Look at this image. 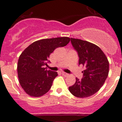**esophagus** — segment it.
<instances>
[{
	"label": "esophagus",
	"instance_id": "esophagus-1",
	"mask_svg": "<svg viewBox=\"0 0 122 122\" xmlns=\"http://www.w3.org/2000/svg\"><path fill=\"white\" fill-rule=\"evenodd\" d=\"M62 75L65 77H67L69 76V75H68V73H65V72H62Z\"/></svg>",
	"mask_w": 122,
	"mask_h": 122
}]
</instances>
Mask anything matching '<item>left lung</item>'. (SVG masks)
<instances>
[{"label":"left lung","mask_w":122,"mask_h":122,"mask_svg":"<svg viewBox=\"0 0 122 122\" xmlns=\"http://www.w3.org/2000/svg\"><path fill=\"white\" fill-rule=\"evenodd\" d=\"M71 43L77 51L79 65H82L83 77L76 78V82L69 87L73 96L88 97L96 93L103 86L109 73V62L99 46L86 41L71 38Z\"/></svg>","instance_id":"obj_1"}]
</instances>
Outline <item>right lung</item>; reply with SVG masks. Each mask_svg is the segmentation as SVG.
<instances>
[{"instance_id": "obj_1", "label": "right lung", "mask_w": 122, "mask_h": 122, "mask_svg": "<svg viewBox=\"0 0 122 122\" xmlns=\"http://www.w3.org/2000/svg\"><path fill=\"white\" fill-rule=\"evenodd\" d=\"M70 40L66 37L42 39L34 42L21 53L18 62V76L20 86L27 95L40 97L50 90L58 73L47 71L45 66L50 54L57 47L65 46Z\"/></svg>"}]
</instances>
